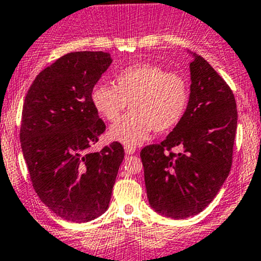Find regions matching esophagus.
I'll list each match as a JSON object with an SVG mask.
<instances>
[{"mask_svg": "<svg viewBox=\"0 0 261 261\" xmlns=\"http://www.w3.org/2000/svg\"><path fill=\"white\" fill-rule=\"evenodd\" d=\"M135 151H136V147H134L133 145H125V152L127 153V155H133Z\"/></svg>", "mask_w": 261, "mask_h": 261, "instance_id": "obj_1", "label": "esophagus"}]
</instances>
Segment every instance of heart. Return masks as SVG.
I'll return each instance as SVG.
<instances>
[{"mask_svg": "<svg viewBox=\"0 0 261 261\" xmlns=\"http://www.w3.org/2000/svg\"><path fill=\"white\" fill-rule=\"evenodd\" d=\"M189 97L182 76L152 64L127 66L115 75V86L97 84L91 91L92 105L108 121H116L130 102L133 111L110 128V138L127 145L140 144L152 130L167 133L176 127Z\"/></svg>", "mask_w": 261, "mask_h": 261, "instance_id": "obj_1", "label": "heart"}]
</instances>
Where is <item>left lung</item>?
Returning <instances> with one entry per match:
<instances>
[{"instance_id": "1", "label": "left lung", "mask_w": 261, "mask_h": 261, "mask_svg": "<svg viewBox=\"0 0 261 261\" xmlns=\"http://www.w3.org/2000/svg\"><path fill=\"white\" fill-rule=\"evenodd\" d=\"M190 64V98L179 125L140 152L151 207L167 218L201 213L223 186L232 164L237 101L229 85L199 55ZM179 147L181 151L174 153Z\"/></svg>"}]
</instances>
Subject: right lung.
Listing matches in <instances>:
<instances>
[{
  "mask_svg": "<svg viewBox=\"0 0 261 261\" xmlns=\"http://www.w3.org/2000/svg\"><path fill=\"white\" fill-rule=\"evenodd\" d=\"M112 62L102 51L66 54L41 71L22 108L20 140L34 190L56 215L85 223L108 210L125 151L90 152L106 125L91 91Z\"/></svg>",
  "mask_w": 261,
  "mask_h": 261,
  "instance_id": "1",
  "label": "right lung"
}]
</instances>
